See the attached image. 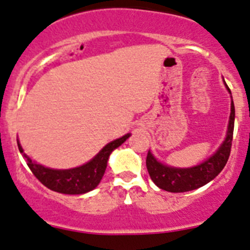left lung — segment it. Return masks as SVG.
<instances>
[{"label": "left lung", "instance_id": "8db88e82", "mask_svg": "<svg viewBox=\"0 0 250 250\" xmlns=\"http://www.w3.org/2000/svg\"><path fill=\"white\" fill-rule=\"evenodd\" d=\"M224 84L225 88L229 92L230 98H231L229 86L227 85L225 82ZM234 119H235V108H234V102L231 98L229 125H228L225 140L209 158H206L205 161L196 165V166L186 167V168L168 166V165H165L158 161L157 158L152 155V152L148 151V155L146 158V166L152 181L155 182L158 188L165 191H168V192H185V191L201 188V186L206 185L208 182L215 179L221 172V170L224 168L230 156L234 132Z\"/></svg>", "mask_w": 250, "mask_h": 250}]
</instances>
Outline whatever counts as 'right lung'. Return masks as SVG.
<instances>
[{"mask_svg":"<svg viewBox=\"0 0 250 250\" xmlns=\"http://www.w3.org/2000/svg\"><path fill=\"white\" fill-rule=\"evenodd\" d=\"M129 136L131 133H127L123 137L112 141L105 145L90 161L82 166L68 168V170H55V168L42 166L38 162L32 161L29 156L23 153V149L19 141H17V146L23 157L26 158L30 170L42 185L60 194L80 195L92 191L99 185L107 168V162L110 153L118 148Z\"/></svg>","mask_w":250,"mask_h":250,"instance_id":"1","label":"right lung"}]
</instances>
